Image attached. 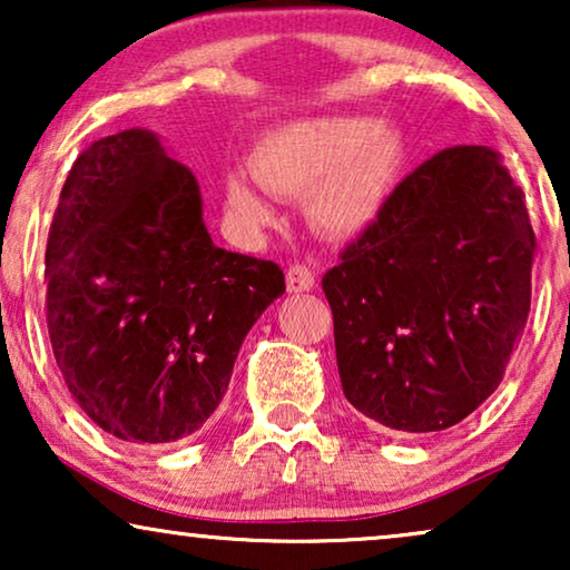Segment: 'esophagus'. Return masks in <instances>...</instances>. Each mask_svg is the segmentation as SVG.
Returning a JSON list of instances; mask_svg holds the SVG:
<instances>
[{
	"mask_svg": "<svg viewBox=\"0 0 570 570\" xmlns=\"http://www.w3.org/2000/svg\"><path fill=\"white\" fill-rule=\"evenodd\" d=\"M314 269L306 267V264H293V267L287 269V293H306L314 287Z\"/></svg>",
	"mask_w": 570,
	"mask_h": 570,
	"instance_id": "esophagus-1",
	"label": "esophagus"
}]
</instances>
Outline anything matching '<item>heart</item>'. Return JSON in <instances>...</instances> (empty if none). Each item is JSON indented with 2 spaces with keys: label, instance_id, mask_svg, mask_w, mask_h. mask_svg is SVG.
Here are the masks:
<instances>
[{
  "label": "heart",
  "instance_id": "b5f03b06",
  "mask_svg": "<svg viewBox=\"0 0 570 570\" xmlns=\"http://www.w3.org/2000/svg\"><path fill=\"white\" fill-rule=\"evenodd\" d=\"M402 168V139L368 116H318L264 131L248 155L252 178L230 174L225 199L246 228L275 220L267 190L308 199L311 220L330 236H357L384 213Z\"/></svg>",
  "mask_w": 570,
  "mask_h": 570
}]
</instances>
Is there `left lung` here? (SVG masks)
I'll use <instances>...</instances> for the list:
<instances>
[{
    "label": "left lung",
    "mask_w": 570,
    "mask_h": 570,
    "mask_svg": "<svg viewBox=\"0 0 570 570\" xmlns=\"http://www.w3.org/2000/svg\"><path fill=\"white\" fill-rule=\"evenodd\" d=\"M534 252L495 150L446 147L412 170L322 279L347 402L400 433L462 423L524 332Z\"/></svg>",
    "instance_id": "left-lung-1"
}]
</instances>
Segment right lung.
<instances>
[{
  "label": "right lung",
  "mask_w": 570,
  "mask_h": 570,
  "mask_svg": "<svg viewBox=\"0 0 570 570\" xmlns=\"http://www.w3.org/2000/svg\"><path fill=\"white\" fill-rule=\"evenodd\" d=\"M283 293L275 262L213 244L197 178L153 131L75 160L46 244V324L69 394L106 433L153 446L199 431Z\"/></svg>",
  "instance_id": "add662e5"
}]
</instances>
